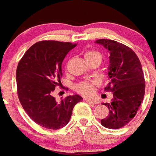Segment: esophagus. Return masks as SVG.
Returning a JSON list of instances; mask_svg holds the SVG:
<instances>
[{"label": "esophagus", "instance_id": "34e87169", "mask_svg": "<svg viewBox=\"0 0 156 156\" xmlns=\"http://www.w3.org/2000/svg\"><path fill=\"white\" fill-rule=\"evenodd\" d=\"M84 101H85L86 102L89 103V104H93V105L97 104V101H93V100H91V99H88V98H85V99H84Z\"/></svg>", "mask_w": 156, "mask_h": 156}]
</instances>
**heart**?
I'll use <instances>...</instances> for the list:
<instances>
[{
	"instance_id": "heart-1",
	"label": "heart",
	"mask_w": 156,
	"mask_h": 156,
	"mask_svg": "<svg viewBox=\"0 0 156 156\" xmlns=\"http://www.w3.org/2000/svg\"><path fill=\"white\" fill-rule=\"evenodd\" d=\"M84 56L86 60H89L94 58H101V55L99 51L93 49L87 50L84 52ZM98 84V82L96 80H82L76 86V92L84 96H90L93 94L94 87Z\"/></svg>"
}]
</instances>
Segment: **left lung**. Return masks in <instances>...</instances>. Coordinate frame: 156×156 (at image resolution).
Masks as SVG:
<instances>
[{"mask_svg":"<svg viewBox=\"0 0 156 156\" xmlns=\"http://www.w3.org/2000/svg\"><path fill=\"white\" fill-rule=\"evenodd\" d=\"M109 52V82L105 91L112 92L111 103H105L109 115L101 121L103 126L119 129L134 118L145 94V79L139 57L131 48L117 41H96Z\"/></svg>","mask_w":156,"mask_h":156,"instance_id":"8db88e82","label":"left lung"}]
</instances>
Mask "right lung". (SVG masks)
<instances>
[{
	"label": "right lung",
	"mask_w": 156,
	"mask_h": 156,
	"mask_svg": "<svg viewBox=\"0 0 156 156\" xmlns=\"http://www.w3.org/2000/svg\"><path fill=\"white\" fill-rule=\"evenodd\" d=\"M76 43L40 41L27 50L16 71L18 99L26 113L38 125L58 129L68 123L72 109L83 98L72 95L55 101L53 93L60 84L62 63Z\"/></svg>",
	"instance_id": "obj_1"
}]
</instances>
